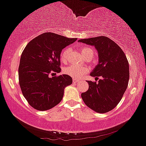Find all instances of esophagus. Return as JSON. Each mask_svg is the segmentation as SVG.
<instances>
[{
  "label": "esophagus",
  "instance_id": "esophagus-1",
  "mask_svg": "<svg viewBox=\"0 0 146 146\" xmlns=\"http://www.w3.org/2000/svg\"><path fill=\"white\" fill-rule=\"evenodd\" d=\"M73 81L74 83H76V82H79L80 80L78 79H76V78H73Z\"/></svg>",
  "mask_w": 146,
  "mask_h": 146
}]
</instances>
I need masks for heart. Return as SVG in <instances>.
<instances>
[{"label":"heart","mask_w":146,"mask_h":146,"mask_svg":"<svg viewBox=\"0 0 146 146\" xmlns=\"http://www.w3.org/2000/svg\"><path fill=\"white\" fill-rule=\"evenodd\" d=\"M70 48L69 47L65 48L64 49L62 50L61 52L60 58L61 60L63 62H67L68 60V53H69ZM82 51V55H85L86 54L89 53V52H93L94 53V50L93 49L90 48L84 47L81 49ZM64 73L68 76H70V77L76 78H80L84 75L86 74L88 72V68L86 66L81 65H76V64H72L70 66H68L64 68Z\"/></svg>","instance_id":"heart-1"}]
</instances>
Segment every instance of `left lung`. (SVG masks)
<instances>
[{
    "label": "left lung",
    "instance_id": "8db88e82",
    "mask_svg": "<svg viewBox=\"0 0 146 146\" xmlns=\"http://www.w3.org/2000/svg\"><path fill=\"white\" fill-rule=\"evenodd\" d=\"M94 46L98 53V64L91 76L98 82L87 81L89 89L81 94L86 106L98 113L108 112L116 107L125 92L129 82V63L123 50L107 36L79 40Z\"/></svg>",
    "mask_w": 146,
    "mask_h": 146
}]
</instances>
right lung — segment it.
I'll use <instances>...</instances> for the list:
<instances>
[{
	"instance_id": "obj_1",
	"label": "right lung",
	"mask_w": 146,
	"mask_h": 146,
	"mask_svg": "<svg viewBox=\"0 0 146 146\" xmlns=\"http://www.w3.org/2000/svg\"><path fill=\"white\" fill-rule=\"evenodd\" d=\"M76 40L46 33L31 40L24 48L19 67V85L23 96L35 110L46 111L56 106L63 98L66 86L72 84L68 75H54L61 71L62 49Z\"/></svg>"
}]
</instances>
